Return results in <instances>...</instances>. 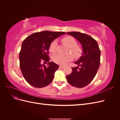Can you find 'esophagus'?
I'll use <instances>...</instances> for the list:
<instances>
[{"label":"esophagus","instance_id":"obj_1","mask_svg":"<svg viewBox=\"0 0 120 120\" xmlns=\"http://www.w3.org/2000/svg\"><path fill=\"white\" fill-rule=\"evenodd\" d=\"M60 68H61V69H63L64 68V66H60L59 67Z\"/></svg>","mask_w":120,"mask_h":120}]
</instances>
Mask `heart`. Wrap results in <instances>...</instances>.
<instances>
[{"label": "heart", "instance_id": "heart-1", "mask_svg": "<svg viewBox=\"0 0 120 120\" xmlns=\"http://www.w3.org/2000/svg\"><path fill=\"white\" fill-rule=\"evenodd\" d=\"M62 41L71 48L70 52L73 54L75 58H79L81 56L82 53V49L80 47L77 46V42L74 38L66 37L63 38ZM57 45V42L56 39L50 43L49 46V50L50 52L53 53L56 52ZM74 56L72 54L64 56L60 54H56L52 56V60L55 63L64 66L73 60Z\"/></svg>", "mask_w": 120, "mask_h": 120}]
</instances>
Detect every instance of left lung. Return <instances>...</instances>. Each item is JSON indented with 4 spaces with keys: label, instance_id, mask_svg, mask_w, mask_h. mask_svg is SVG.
Returning <instances> with one entry per match:
<instances>
[{
    "label": "left lung",
    "instance_id": "obj_1",
    "mask_svg": "<svg viewBox=\"0 0 120 120\" xmlns=\"http://www.w3.org/2000/svg\"><path fill=\"white\" fill-rule=\"evenodd\" d=\"M67 34L81 43L82 53L80 58L75 63L80 68H72L71 73L66 78L71 86L83 88L89 85L96 76L100 64L101 50L97 41L90 35L77 31Z\"/></svg>",
    "mask_w": 120,
    "mask_h": 120
}]
</instances>
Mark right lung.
<instances>
[{
    "mask_svg": "<svg viewBox=\"0 0 120 120\" xmlns=\"http://www.w3.org/2000/svg\"><path fill=\"white\" fill-rule=\"evenodd\" d=\"M66 34L64 32L43 31L30 35L22 42L19 53L20 70L24 79L29 84L41 88L52 81L59 66L49 62V45L53 40ZM49 61L46 67L42 61Z\"/></svg>",
    "mask_w": 120,
    "mask_h": 120,
    "instance_id": "right-lung-1",
    "label": "right lung"
}]
</instances>
